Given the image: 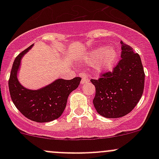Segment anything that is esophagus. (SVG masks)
<instances>
[{
    "label": "esophagus",
    "mask_w": 159,
    "mask_h": 159,
    "mask_svg": "<svg viewBox=\"0 0 159 159\" xmlns=\"http://www.w3.org/2000/svg\"><path fill=\"white\" fill-rule=\"evenodd\" d=\"M80 76L81 77V84H85L89 81V78H88L87 74L84 71H81L80 73Z\"/></svg>",
    "instance_id": "1"
}]
</instances>
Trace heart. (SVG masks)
<instances>
[{
  "instance_id": "heart-1",
  "label": "heart",
  "mask_w": 159,
  "mask_h": 159,
  "mask_svg": "<svg viewBox=\"0 0 159 159\" xmlns=\"http://www.w3.org/2000/svg\"><path fill=\"white\" fill-rule=\"evenodd\" d=\"M117 58V52L114 49H108L107 47H99L93 50L87 57V61L89 64L97 63L102 60L99 65L100 70L109 69L115 63Z\"/></svg>"
}]
</instances>
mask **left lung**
<instances>
[{
	"label": "left lung",
	"mask_w": 159,
	"mask_h": 159,
	"mask_svg": "<svg viewBox=\"0 0 159 159\" xmlns=\"http://www.w3.org/2000/svg\"><path fill=\"white\" fill-rule=\"evenodd\" d=\"M121 44V59L113 70L91 80L96 90L93 104L98 113L105 118L128 115L143 94L145 72L140 56L122 41Z\"/></svg>",
	"instance_id": "8db88e82"
}]
</instances>
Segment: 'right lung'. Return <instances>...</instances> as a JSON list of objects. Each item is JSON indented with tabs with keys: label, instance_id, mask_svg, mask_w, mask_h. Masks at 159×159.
<instances>
[{
	"label": "right lung",
	"instance_id": "add662e5",
	"mask_svg": "<svg viewBox=\"0 0 159 159\" xmlns=\"http://www.w3.org/2000/svg\"><path fill=\"white\" fill-rule=\"evenodd\" d=\"M32 46L33 44L16 57L8 81L9 91L13 103L22 115L36 122H48L62 115L70 93L78 87L81 78L57 79L39 90L24 88L17 80V74L22 57Z\"/></svg>",
	"mask_w": 159,
	"mask_h": 159
}]
</instances>
